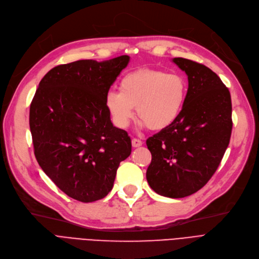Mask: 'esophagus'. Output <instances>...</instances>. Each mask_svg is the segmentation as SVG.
<instances>
[{"label": "esophagus", "instance_id": "34e87169", "mask_svg": "<svg viewBox=\"0 0 259 259\" xmlns=\"http://www.w3.org/2000/svg\"><path fill=\"white\" fill-rule=\"evenodd\" d=\"M142 143H143V142H142L140 139H137V138H133V139H132V144H133L134 148H139V147H141Z\"/></svg>", "mask_w": 259, "mask_h": 259}]
</instances>
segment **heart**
<instances>
[{
    "label": "heart",
    "instance_id": "obj_1",
    "mask_svg": "<svg viewBox=\"0 0 259 259\" xmlns=\"http://www.w3.org/2000/svg\"><path fill=\"white\" fill-rule=\"evenodd\" d=\"M187 89V81L180 74L138 69L121 78L119 91H108L105 105L120 128L130 125L136 107L141 125L160 131L171 125L181 115Z\"/></svg>",
    "mask_w": 259,
    "mask_h": 259
}]
</instances>
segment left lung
<instances>
[{
    "mask_svg": "<svg viewBox=\"0 0 259 259\" xmlns=\"http://www.w3.org/2000/svg\"><path fill=\"white\" fill-rule=\"evenodd\" d=\"M172 61L188 76L187 97L179 118L147 140V180L156 193L180 199L204 187L218 169L231 139L232 100L209 68L182 57Z\"/></svg>",
    "mask_w": 259,
    "mask_h": 259,
    "instance_id": "8db88e82",
    "label": "left lung"
}]
</instances>
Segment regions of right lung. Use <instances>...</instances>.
<instances>
[{"label": "right lung", "instance_id": "add662e5", "mask_svg": "<svg viewBox=\"0 0 259 259\" xmlns=\"http://www.w3.org/2000/svg\"><path fill=\"white\" fill-rule=\"evenodd\" d=\"M130 56L59 65L40 80L29 108L36 159L70 198L101 200L132 152L127 133L112 125L105 97Z\"/></svg>", "mask_w": 259, "mask_h": 259}]
</instances>
